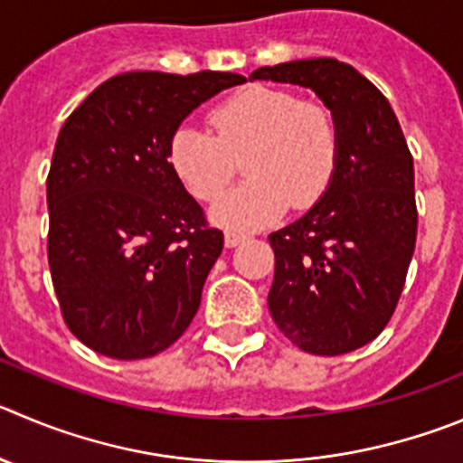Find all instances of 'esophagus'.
Returning a JSON list of instances; mask_svg holds the SVG:
<instances>
[{"label":"esophagus","mask_w":463,"mask_h":463,"mask_svg":"<svg viewBox=\"0 0 463 463\" xmlns=\"http://www.w3.org/2000/svg\"><path fill=\"white\" fill-rule=\"evenodd\" d=\"M244 240H246L244 232H237V231H228L226 237H223V241H226L228 249H232V246L241 244V241H244Z\"/></svg>","instance_id":"obj_1"}]
</instances>
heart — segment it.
I'll use <instances>...</instances> for the list:
<instances>
[{
    "label": "heart",
    "mask_w": 463,
    "mask_h": 463,
    "mask_svg": "<svg viewBox=\"0 0 463 463\" xmlns=\"http://www.w3.org/2000/svg\"><path fill=\"white\" fill-rule=\"evenodd\" d=\"M212 129L183 123L168 141V164L198 201H214L244 158L246 180L212 205L226 228H260L288 205L304 210L329 189L340 157L334 111L269 86H249L210 114Z\"/></svg>",
    "instance_id": "1"
}]
</instances>
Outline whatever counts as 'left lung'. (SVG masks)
<instances>
[{"label": "left lung", "mask_w": 463, "mask_h": 463, "mask_svg": "<svg viewBox=\"0 0 463 463\" xmlns=\"http://www.w3.org/2000/svg\"><path fill=\"white\" fill-rule=\"evenodd\" d=\"M251 80L313 89L334 111L340 157L324 196L271 232L269 313L280 334L317 356L354 352L391 322L416 249L413 157L395 111L338 59L258 68Z\"/></svg>", "instance_id": "8db88e82"}]
</instances>
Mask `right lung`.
I'll list each match as a JSON object with an SVG mask.
<instances>
[{"label": "right lung", "mask_w": 463, "mask_h": 463, "mask_svg": "<svg viewBox=\"0 0 463 463\" xmlns=\"http://www.w3.org/2000/svg\"><path fill=\"white\" fill-rule=\"evenodd\" d=\"M235 72H123L72 111L47 173V260L63 322L86 347L134 361L187 331L223 249L168 164V141Z\"/></svg>", "instance_id": "right-lung-1"}]
</instances>
